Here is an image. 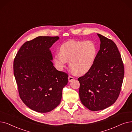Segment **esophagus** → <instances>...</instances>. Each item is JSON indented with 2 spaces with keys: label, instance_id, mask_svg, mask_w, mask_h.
Returning <instances> with one entry per match:
<instances>
[{
  "label": "esophagus",
  "instance_id": "esophagus-1",
  "mask_svg": "<svg viewBox=\"0 0 132 132\" xmlns=\"http://www.w3.org/2000/svg\"><path fill=\"white\" fill-rule=\"evenodd\" d=\"M68 81H69V82H70V81H71L72 80H73L74 79V77H72V76H68Z\"/></svg>",
  "mask_w": 132,
  "mask_h": 132
}]
</instances>
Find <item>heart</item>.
<instances>
[{"mask_svg": "<svg viewBox=\"0 0 132 132\" xmlns=\"http://www.w3.org/2000/svg\"><path fill=\"white\" fill-rule=\"evenodd\" d=\"M98 50L92 41H68L60 47V53L54 56V62L58 70H62L69 61L71 69L77 74L89 72L94 65Z\"/></svg>", "mask_w": 132, "mask_h": 132, "instance_id": "obj_1", "label": "heart"}]
</instances>
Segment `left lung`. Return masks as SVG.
<instances>
[{
    "mask_svg": "<svg viewBox=\"0 0 132 132\" xmlns=\"http://www.w3.org/2000/svg\"><path fill=\"white\" fill-rule=\"evenodd\" d=\"M100 50L92 69L78 79L82 104L90 111L104 110L116 101L124 77V66L116 44L100 34Z\"/></svg>",
    "mask_w": 132,
    "mask_h": 132,
    "instance_id": "1",
    "label": "left lung"
}]
</instances>
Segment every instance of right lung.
Returning a JSON list of instances; mask_svg holds the SVG:
<instances>
[{
  "mask_svg": "<svg viewBox=\"0 0 132 132\" xmlns=\"http://www.w3.org/2000/svg\"><path fill=\"white\" fill-rule=\"evenodd\" d=\"M59 37H38L25 42L17 52L13 73L19 96L31 110L52 111L60 103L68 74L57 70L50 48Z\"/></svg>",
  "mask_w": 132,
  "mask_h": 132,
  "instance_id": "1",
  "label": "right lung"
}]
</instances>
